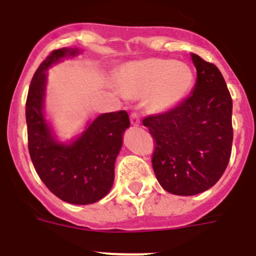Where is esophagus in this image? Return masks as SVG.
<instances>
[{
    "label": "esophagus",
    "mask_w": 256,
    "mask_h": 256,
    "mask_svg": "<svg viewBox=\"0 0 256 256\" xmlns=\"http://www.w3.org/2000/svg\"><path fill=\"white\" fill-rule=\"evenodd\" d=\"M130 121H131V125H132V126L140 125V118H138V114H131Z\"/></svg>",
    "instance_id": "esophagus-1"
}]
</instances>
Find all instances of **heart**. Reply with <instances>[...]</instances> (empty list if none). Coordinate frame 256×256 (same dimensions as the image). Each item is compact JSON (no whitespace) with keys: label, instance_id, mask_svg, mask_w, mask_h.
Listing matches in <instances>:
<instances>
[{"label":"heart","instance_id":"heart-1","mask_svg":"<svg viewBox=\"0 0 256 256\" xmlns=\"http://www.w3.org/2000/svg\"><path fill=\"white\" fill-rule=\"evenodd\" d=\"M194 74L174 60L146 58L125 64L116 75V88L126 96H148L154 111L176 108L190 92Z\"/></svg>","mask_w":256,"mask_h":256}]
</instances>
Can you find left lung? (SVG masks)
I'll return each instance as SVG.
<instances>
[{
	"instance_id": "obj_1",
	"label": "left lung",
	"mask_w": 256,
	"mask_h": 256,
	"mask_svg": "<svg viewBox=\"0 0 256 256\" xmlns=\"http://www.w3.org/2000/svg\"><path fill=\"white\" fill-rule=\"evenodd\" d=\"M191 58L198 72L191 95L172 110L142 120L156 142V178L180 196L212 188L229 164L232 145V100L224 78L198 54Z\"/></svg>"
}]
</instances>
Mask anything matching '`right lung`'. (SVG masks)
I'll list each match as a JSON object with an SVG mask.
<instances>
[{
	"label": "right lung",
	"mask_w": 256,
	"mask_h": 256,
	"mask_svg": "<svg viewBox=\"0 0 256 256\" xmlns=\"http://www.w3.org/2000/svg\"><path fill=\"white\" fill-rule=\"evenodd\" d=\"M80 52L68 47L54 50L40 65L28 88L26 122L30 156L42 182L64 202L88 205L105 198L112 188L115 161L130 120L126 111L101 114L88 120L76 138H57L44 111L47 71Z\"/></svg>",
	"instance_id": "right-lung-1"
}]
</instances>
